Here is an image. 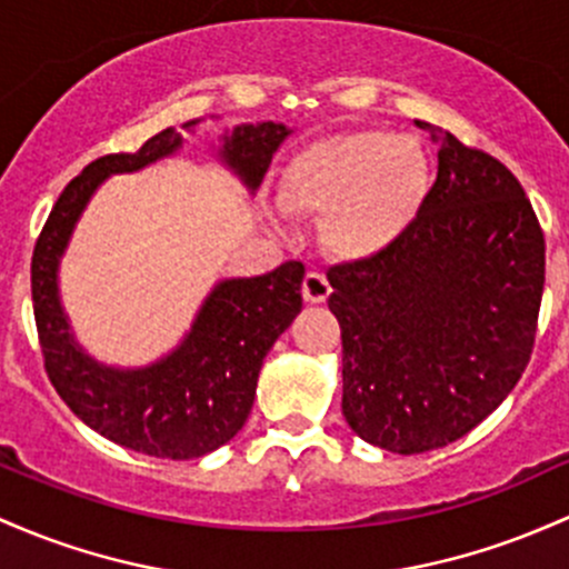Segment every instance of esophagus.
<instances>
[{"mask_svg": "<svg viewBox=\"0 0 569 569\" xmlns=\"http://www.w3.org/2000/svg\"><path fill=\"white\" fill-rule=\"evenodd\" d=\"M329 295H332V286H329V280L323 278L321 272L310 270L308 274H305V280H302V297H305V302L321 305V302H327Z\"/></svg>", "mask_w": 569, "mask_h": 569, "instance_id": "esophagus-1", "label": "esophagus"}]
</instances>
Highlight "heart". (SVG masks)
<instances>
[{
    "label": "heart",
    "mask_w": 569,
    "mask_h": 569,
    "mask_svg": "<svg viewBox=\"0 0 569 569\" xmlns=\"http://www.w3.org/2000/svg\"><path fill=\"white\" fill-rule=\"evenodd\" d=\"M435 167L421 140L391 129H351L308 142L283 167L286 213L323 218L335 259L365 264L399 246L427 210ZM272 223L280 213L267 210Z\"/></svg>",
    "instance_id": "b5f03b06"
}]
</instances>
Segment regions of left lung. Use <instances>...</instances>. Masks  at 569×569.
<instances>
[{
    "mask_svg": "<svg viewBox=\"0 0 569 569\" xmlns=\"http://www.w3.org/2000/svg\"><path fill=\"white\" fill-rule=\"evenodd\" d=\"M437 146L427 210L399 246L329 272L342 416L370 446L423 453L465 437L527 370L546 240L495 156L416 121Z\"/></svg>",
    "mask_w": 569,
    "mask_h": 569,
    "instance_id": "8db88e82",
    "label": "left lung"
}]
</instances>
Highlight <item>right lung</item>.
<instances>
[{
    "label": "right lung",
    "mask_w": 569,
    "mask_h": 569,
    "mask_svg": "<svg viewBox=\"0 0 569 569\" xmlns=\"http://www.w3.org/2000/svg\"><path fill=\"white\" fill-rule=\"evenodd\" d=\"M199 123L202 118H193L180 129L193 134ZM289 134L286 123H237L218 137L213 156L253 193ZM183 142V132L170 127L137 153L91 161L61 191L31 256V302L53 389L93 432L156 459L204 457L240 432L264 356L302 310L305 267L286 261L256 278L218 280L183 340L151 365H104L80 346L59 291L61 259L80 216L112 174L146 170L178 153Z\"/></svg>",
    "instance_id": "add662e5"
}]
</instances>
